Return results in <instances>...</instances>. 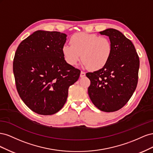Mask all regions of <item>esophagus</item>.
Masks as SVG:
<instances>
[{
    "mask_svg": "<svg viewBox=\"0 0 153 153\" xmlns=\"http://www.w3.org/2000/svg\"><path fill=\"white\" fill-rule=\"evenodd\" d=\"M85 76V73L84 72V71H81L80 73V77L82 78V77H84Z\"/></svg>",
    "mask_w": 153,
    "mask_h": 153,
    "instance_id": "obj_1",
    "label": "esophagus"
}]
</instances>
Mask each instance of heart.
<instances>
[{
    "instance_id": "obj_1",
    "label": "heart",
    "mask_w": 153,
    "mask_h": 153,
    "mask_svg": "<svg viewBox=\"0 0 153 153\" xmlns=\"http://www.w3.org/2000/svg\"><path fill=\"white\" fill-rule=\"evenodd\" d=\"M70 44L64 45L62 52L69 65L75 66L82 57V64L92 71L105 67L112 52L109 39L94 34L79 32L70 38Z\"/></svg>"
}]
</instances>
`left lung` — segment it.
<instances>
[{
  "mask_svg": "<svg viewBox=\"0 0 153 153\" xmlns=\"http://www.w3.org/2000/svg\"><path fill=\"white\" fill-rule=\"evenodd\" d=\"M100 33L109 37L112 52L105 67L86 73L91 80L88 94L99 110L112 112L123 107L135 92L140 61L133 44L121 32L107 29Z\"/></svg>",
  "mask_w": 153,
  "mask_h": 153,
  "instance_id": "left-lung-1",
  "label": "left lung"
}]
</instances>
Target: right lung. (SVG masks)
I'll return each mask as SVG.
<instances>
[{
	"mask_svg": "<svg viewBox=\"0 0 153 153\" xmlns=\"http://www.w3.org/2000/svg\"><path fill=\"white\" fill-rule=\"evenodd\" d=\"M67 35L57 31L37 30L23 40L13 60L16 89L33 112L52 115L65 104L69 87L80 71L64 59L62 48Z\"/></svg>",
	"mask_w": 153,
	"mask_h": 153,
	"instance_id": "1",
	"label": "right lung"
}]
</instances>
